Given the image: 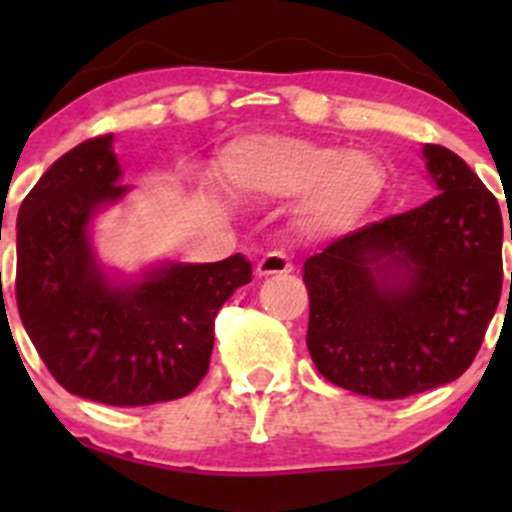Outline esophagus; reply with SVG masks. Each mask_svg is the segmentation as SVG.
I'll return each mask as SVG.
<instances>
[{
    "mask_svg": "<svg viewBox=\"0 0 512 512\" xmlns=\"http://www.w3.org/2000/svg\"><path fill=\"white\" fill-rule=\"evenodd\" d=\"M292 272V260L285 250H272L257 262V275L270 277V275H287Z\"/></svg>",
    "mask_w": 512,
    "mask_h": 512,
    "instance_id": "34e87169",
    "label": "esophagus"
}]
</instances>
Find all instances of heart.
<instances>
[{"label": "heart", "mask_w": 512, "mask_h": 512, "mask_svg": "<svg viewBox=\"0 0 512 512\" xmlns=\"http://www.w3.org/2000/svg\"><path fill=\"white\" fill-rule=\"evenodd\" d=\"M227 188L240 198L304 193L302 218L317 230H342L364 218L386 188V168L366 151H342L297 136H255L227 148Z\"/></svg>", "instance_id": "heart-1"}]
</instances>
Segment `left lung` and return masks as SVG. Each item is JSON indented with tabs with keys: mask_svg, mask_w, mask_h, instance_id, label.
Instances as JSON below:
<instances>
[{
	"mask_svg": "<svg viewBox=\"0 0 512 512\" xmlns=\"http://www.w3.org/2000/svg\"><path fill=\"white\" fill-rule=\"evenodd\" d=\"M423 156L436 198L339 237L302 267L314 366L332 384L381 401L458 379L503 289L495 195L448 148L428 143Z\"/></svg>",
	"mask_w": 512,
	"mask_h": 512,
	"instance_id": "obj_1",
	"label": "left lung"
}]
</instances>
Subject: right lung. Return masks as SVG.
Listing matches in <instances>:
<instances>
[{
	"mask_svg": "<svg viewBox=\"0 0 512 512\" xmlns=\"http://www.w3.org/2000/svg\"><path fill=\"white\" fill-rule=\"evenodd\" d=\"M113 133L64 153L29 190L17 218V307L46 369L69 394L148 406L190 394L208 374L215 317L252 265L232 255L170 265L126 289L103 280L86 227L118 183Z\"/></svg>",
	"mask_w": 512,
	"mask_h": 512,
	"instance_id": "add662e5",
	"label": "right lung"
}]
</instances>
